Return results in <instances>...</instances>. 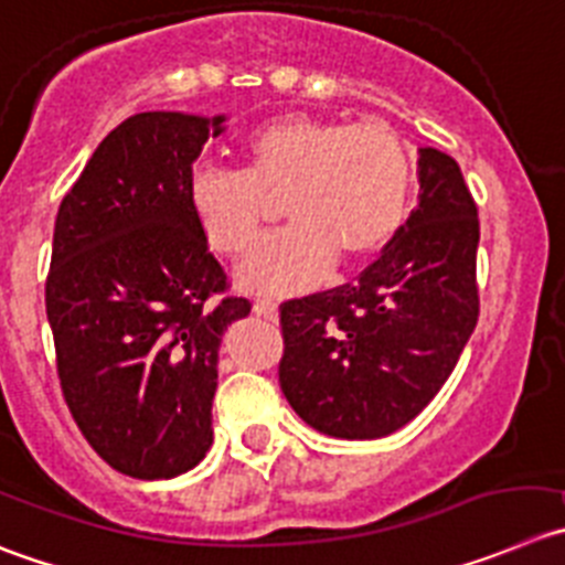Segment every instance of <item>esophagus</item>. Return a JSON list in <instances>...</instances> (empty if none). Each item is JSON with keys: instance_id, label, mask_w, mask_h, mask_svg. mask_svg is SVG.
<instances>
[{"instance_id": "obj_1", "label": "esophagus", "mask_w": 565, "mask_h": 565, "mask_svg": "<svg viewBox=\"0 0 565 565\" xmlns=\"http://www.w3.org/2000/svg\"><path fill=\"white\" fill-rule=\"evenodd\" d=\"M253 312L262 315V318H267V320L278 318V307L273 303V300H256V303H253Z\"/></svg>"}]
</instances>
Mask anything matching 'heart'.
I'll return each instance as SVG.
<instances>
[{"instance_id": "1", "label": "heart", "mask_w": 565, "mask_h": 565, "mask_svg": "<svg viewBox=\"0 0 565 565\" xmlns=\"http://www.w3.org/2000/svg\"><path fill=\"white\" fill-rule=\"evenodd\" d=\"M242 170H198L189 205L209 245L242 256L256 245L267 203L284 200L289 228L239 267L258 295L307 289L334 258L360 265L390 245L409 211L413 156L387 122L289 114L239 141Z\"/></svg>"}]
</instances>
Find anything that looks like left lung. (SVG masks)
<instances>
[{
    "instance_id": "obj_1",
    "label": "left lung",
    "mask_w": 565,
    "mask_h": 565,
    "mask_svg": "<svg viewBox=\"0 0 565 565\" xmlns=\"http://www.w3.org/2000/svg\"><path fill=\"white\" fill-rule=\"evenodd\" d=\"M420 200L356 284L281 303L287 402L318 431L373 440L446 384L479 318L477 203L460 163L420 147Z\"/></svg>"
}]
</instances>
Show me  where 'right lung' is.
<instances>
[{
  "label": "right lung",
  "instance_id": "1",
  "mask_svg": "<svg viewBox=\"0 0 565 565\" xmlns=\"http://www.w3.org/2000/svg\"><path fill=\"white\" fill-rule=\"evenodd\" d=\"M223 122L130 116L55 217L46 318L63 398L88 446L136 479L178 477L211 449L220 340L250 312L189 205L194 158Z\"/></svg>",
  "mask_w": 565,
  "mask_h": 565
}]
</instances>
